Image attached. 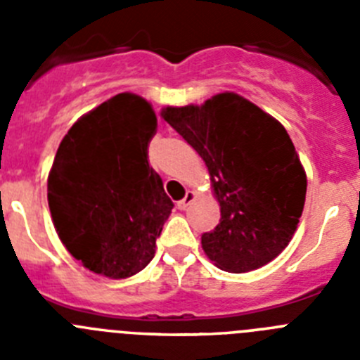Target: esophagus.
Returning <instances> with one entry per match:
<instances>
[{"mask_svg":"<svg viewBox=\"0 0 360 360\" xmlns=\"http://www.w3.org/2000/svg\"><path fill=\"white\" fill-rule=\"evenodd\" d=\"M193 200H195V193H193V191H187V195L184 196V198L176 203V207L180 209V211H186V209L189 207L191 203H193Z\"/></svg>","mask_w":360,"mask_h":360,"instance_id":"obj_1","label":"esophagus"}]
</instances>
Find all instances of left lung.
<instances>
[{"instance_id": "left-lung-1", "label": "left lung", "mask_w": 360, "mask_h": 360, "mask_svg": "<svg viewBox=\"0 0 360 360\" xmlns=\"http://www.w3.org/2000/svg\"><path fill=\"white\" fill-rule=\"evenodd\" d=\"M162 117L211 174L221 218L202 234L209 259L241 274L278 257L294 236L307 196V174L287 129L231 91L202 106L165 108Z\"/></svg>"}]
</instances>
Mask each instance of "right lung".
I'll return each instance as SVG.
<instances>
[{
	"label": "right lung",
	"instance_id": "right-lung-1",
	"mask_svg": "<svg viewBox=\"0 0 360 360\" xmlns=\"http://www.w3.org/2000/svg\"><path fill=\"white\" fill-rule=\"evenodd\" d=\"M157 131L151 104L119 94L73 124L49 174V207L68 252L111 279L141 272L155 256L173 202L148 162Z\"/></svg>",
	"mask_w": 360,
	"mask_h": 360
}]
</instances>
